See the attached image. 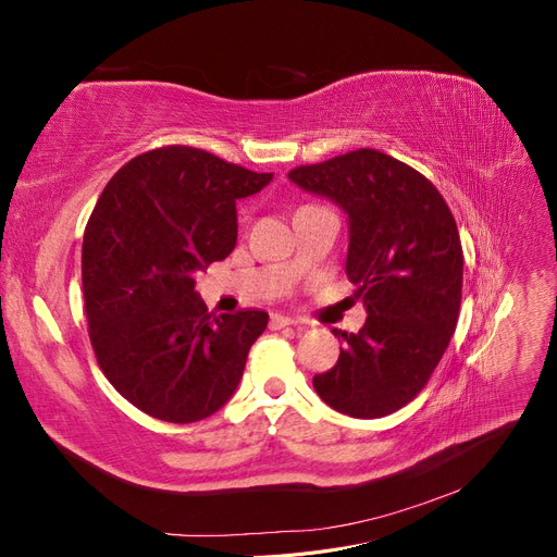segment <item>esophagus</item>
I'll list each match as a JSON object with an SVG mask.
<instances>
[{"label": "esophagus", "mask_w": 557, "mask_h": 557, "mask_svg": "<svg viewBox=\"0 0 557 557\" xmlns=\"http://www.w3.org/2000/svg\"><path fill=\"white\" fill-rule=\"evenodd\" d=\"M290 325H297L295 318L281 315V313H272V318H269V330H283V327H290Z\"/></svg>", "instance_id": "obj_1"}]
</instances>
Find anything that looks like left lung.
I'll list each match as a JSON object with an SVG mask.
<instances>
[{"instance_id": "8db88e82", "label": "left lung", "mask_w": 557, "mask_h": 557, "mask_svg": "<svg viewBox=\"0 0 557 557\" xmlns=\"http://www.w3.org/2000/svg\"><path fill=\"white\" fill-rule=\"evenodd\" d=\"M290 181L346 213V274L367 307L360 332L313 387L334 411L383 418L428 385L458 325L462 244L434 183L374 148L290 170Z\"/></svg>"}]
</instances>
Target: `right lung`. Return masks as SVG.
Returning <instances> with one entry per match:
<instances>
[{
    "instance_id": "right-lung-1",
    "label": "right lung",
    "mask_w": 557,
    "mask_h": 557,
    "mask_svg": "<svg viewBox=\"0 0 557 557\" xmlns=\"http://www.w3.org/2000/svg\"><path fill=\"white\" fill-rule=\"evenodd\" d=\"M258 174L193 146L132 158L99 195L83 234V301L99 369L129 404L195 423L237 391L269 315L209 313L193 274L237 244V199Z\"/></svg>"
}]
</instances>
